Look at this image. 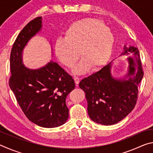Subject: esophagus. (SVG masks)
<instances>
[{
  "label": "esophagus",
  "instance_id": "1",
  "mask_svg": "<svg viewBox=\"0 0 153 153\" xmlns=\"http://www.w3.org/2000/svg\"><path fill=\"white\" fill-rule=\"evenodd\" d=\"M74 81H75V83H76V86H77V85H78V84L79 83L80 78L78 77H74Z\"/></svg>",
  "mask_w": 153,
  "mask_h": 153
}]
</instances>
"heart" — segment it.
Here are the masks:
<instances>
[{
	"label": "heart",
	"instance_id": "obj_1",
	"mask_svg": "<svg viewBox=\"0 0 153 153\" xmlns=\"http://www.w3.org/2000/svg\"><path fill=\"white\" fill-rule=\"evenodd\" d=\"M114 36L109 27L101 21L87 18L73 23L65 32V38L55 42L56 57L69 68L83 59L74 69L76 74L85 73L105 65L111 55Z\"/></svg>",
	"mask_w": 153,
	"mask_h": 153
}]
</instances>
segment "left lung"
<instances>
[{"label":"left lung","instance_id":"obj_1","mask_svg":"<svg viewBox=\"0 0 153 153\" xmlns=\"http://www.w3.org/2000/svg\"><path fill=\"white\" fill-rule=\"evenodd\" d=\"M129 56V70L126 78L115 79L107 65L81 80L88 102V113L94 122L108 126L117 123L134 109L138 99V86L144 76L138 48H127L121 54ZM128 78V79H126Z\"/></svg>","mask_w":153,"mask_h":153}]
</instances>
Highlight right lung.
I'll list each match as a JSON object with an SVG mask.
<instances>
[{
	"label": "right lung",
	"instance_id": "1",
	"mask_svg": "<svg viewBox=\"0 0 153 153\" xmlns=\"http://www.w3.org/2000/svg\"><path fill=\"white\" fill-rule=\"evenodd\" d=\"M41 27L42 17H37L17 36L10 55L9 84L28 120L43 128H56L69 117L65 99L75 88V82L55 62L51 61L38 69H28L22 63L23 50Z\"/></svg>",
	"mask_w": 153,
	"mask_h": 153
}]
</instances>
